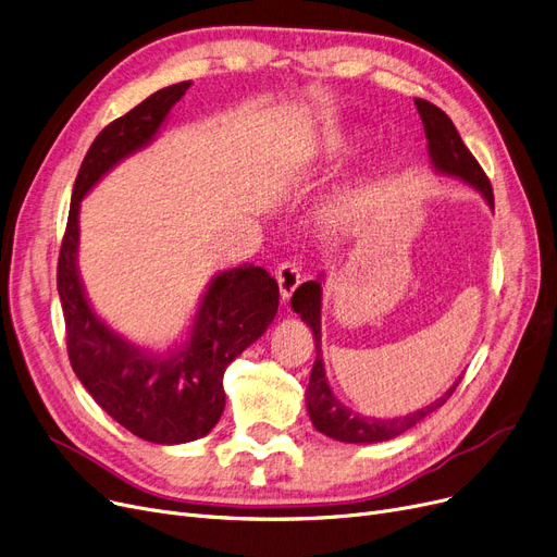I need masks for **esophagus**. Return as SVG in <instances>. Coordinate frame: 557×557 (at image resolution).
I'll return each mask as SVG.
<instances>
[{
    "mask_svg": "<svg viewBox=\"0 0 557 557\" xmlns=\"http://www.w3.org/2000/svg\"><path fill=\"white\" fill-rule=\"evenodd\" d=\"M276 283H278L281 299L287 301L289 297H293L295 289L299 287V283H301L299 264H295V262H281L278 268H276Z\"/></svg>",
    "mask_w": 557,
    "mask_h": 557,
    "instance_id": "obj_1",
    "label": "esophagus"
}]
</instances>
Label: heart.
<instances>
[{
    "mask_svg": "<svg viewBox=\"0 0 557 557\" xmlns=\"http://www.w3.org/2000/svg\"><path fill=\"white\" fill-rule=\"evenodd\" d=\"M349 151H351V138H347L344 134H337V131H335V134H326L320 143V156H322V161H326V163L342 161V158L347 156ZM362 206L364 203H362L360 193H356V190L347 193L333 208V222L337 226H351L360 218Z\"/></svg>",
    "mask_w": 557,
    "mask_h": 557,
    "instance_id": "b5f03b06",
    "label": "heart"
}]
</instances>
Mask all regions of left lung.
<instances>
[{"label":"left lung","mask_w":557,"mask_h":557,"mask_svg":"<svg viewBox=\"0 0 557 557\" xmlns=\"http://www.w3.org/2000/svg\"><path fill=\"white\" fill-rule=\"evenodd\" d=\"M414 106H417L419 117L423 122V131H426L429 156H431L433 170L437 174L462 181L465 185H469V188L479 193L487 201V206L494 210V193H492L490 178L485 176L481 165L475 163L471 151L465 147L451 117H448L442 109H437L435 103H431L426 99H414ZM322 281H324V274L317 276V281L304 283L301 287H297V293L293 295V301H289V306H293V310L297 314H301V320L310 326V331L314 335V354L317 356H314V364L310 372V383L306 389V408H308L312 426L320 433H324L326 437H333L337 442L374 444V442H385V440H392L396 435L406 433L423 417H429L431 412L442 408L448 396H451L454 389L458 387L460 379L431 406L421 408L417 412H408L404 417H392V419L364 417V414L347 408L337 399L335 392L329 385L324 360H322Z\"/></svg>","instance_id":"left-lung-1"}]
</instances>
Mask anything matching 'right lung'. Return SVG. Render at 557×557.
Masks as SVG:
<instances>
[{
  "mask_svg": "<svg viewBox=\"0 0 557 557\" xmlns=\"http://www.w3.org/2000/svg\"><path fill=\"white\" fill-rule=\"evenodd\" d=\"M190 86L149 95L95 138L74 181L57 272L76 379L101 410L153 444H185L213 431L226 404V367L268 331L278 310V283L256 264H240L210 278L188 333L174 347L153 351L113 331L86 297L78 274L82 201L124 158L153 143Z\"/></svg>",
  "mask_w": 557,
  "mask_h": 557,
  "instance_id": "1",
  "label": "right lung"
}]
</instances>
